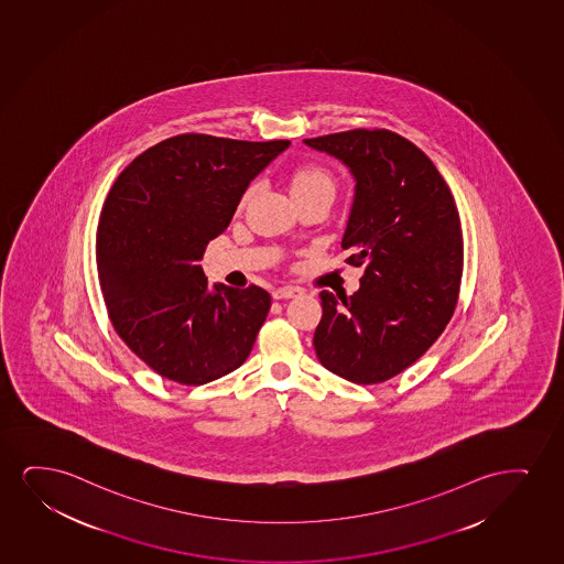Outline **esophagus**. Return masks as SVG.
<instances>
[{"instance_id":"esophagus-1","label":"esophagus","mask_w":564,"mask_h":564,"mask_svg":"<svg viewBox=\"0 0 564 564\" xmlns=\"http://www.w3.org/2000/svg\"><path fill=\"white\" fill-rule=\"evenodd\" d=\"M273 299L275 301H283V299H294V296H299L302 294L301 289H296V286H279L273 291Z\"/></svg>"}]
</instances>
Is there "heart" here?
I'll list each match as a JSON object with an SVG mask.
<instances>
[{
  "mask_svg": "<svg viewBox=\"0 0 564 564\" xmlns=\"http://www.w3.org/2000/svg\"><path fill=\"white\" fill-rule=\"evenodd\" d=\"M289 191L293 198L307 197L315 193H335V180L327 170L319 164H302L294 170L293 176L289 180ZM249 195L242 197V203L247 200Z\"/></svg>",
  "mask_w": 564,
  "mask_h": 564,
  "instance_id": "b5f03b06",
  "label": "heart"
}]
</instances>
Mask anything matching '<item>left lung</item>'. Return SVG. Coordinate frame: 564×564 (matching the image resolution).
I'll use <instances>...</instances> for the list:
<instances>
[{"instance_id":"obj_1","label":"left lung","mask_w":564,"mask_h":564,"mask_svg":"<svg viewBox=\"0 0 564 564\" xmlns=\"http://www.w3.org/2000/svg\"><path fill=\"white\" fill-rule=\"evenodd\" d=\"M304 145L343 162L354 177L340 247L364 268L351 296L319 294L315 354L346 381H388L415 364L454 315L463 273L454 197L431 159L398 133L359 128Z\"/></svg>"}]
</instances>
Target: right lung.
Masks as SVG:
<instances>
[{
    "mask_svg": "<svg viewBox=\"0 0 564 564\" xmlns=\"http://www.w3.org/2000/svg\"><path fill=\"white\" fill-rule=\"evenodd\" d=\"M289 145L183 133L147 149L112 185L97 231L102 299L120 338L164 379L205 384L249 358L270 293L210 286L197 262Z\"/></svg>",
    "mask_w": 564,
    "mask_h": 564,
    "instance_id": "add662e5",
    "label": "right lung"
}]
</instances>
